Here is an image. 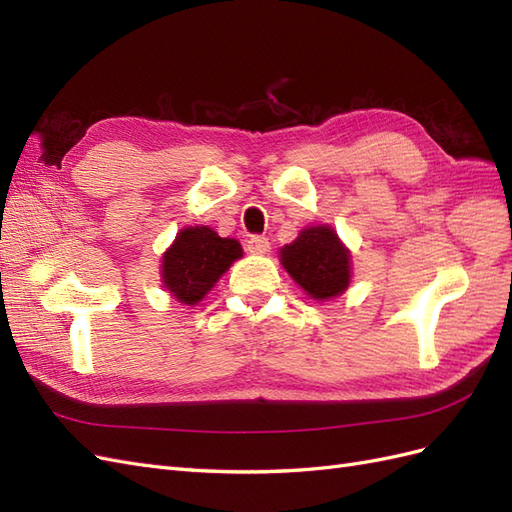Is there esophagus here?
Wrapping results in <instances>:
<instances>
[{
  "label": "esophagus",
  "mask_w": 512,
  "mask_h": 512,
  "mask_svg": "<svg viewBox=\"0 0 512 512\" xmlns=\"http://www.w3.org/2000/svg\"><path fill=\"white\" fill-rule=\"evenodd\" d=\"M246 248H248V253H253V255H266L270 251V242L264 236H253L246 242Z\"/></svg>",
  "instance_id": "1"
}]
</instances>
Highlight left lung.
<instances>
[{
    "mask_svg": "<svg viewBox=\"0 0 512 512\" xmlns=\"http://www.w3.org/2000/svg\"><path fill=\"white\" fill-rule=\"evenodd\" d=\"M279 257L287 274L313 300L337 298L352 283V253L330 225L304 227Z\"/></svg>",
    "mask_w": 512,
    "mask_h": 512,
    "instance_id": "left-lung-1",
    "label": "left lung"
}]
</instances>
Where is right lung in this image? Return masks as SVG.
<instances>
[{"mask_svg": "<svg viewBox=\"0 0 512 512\" xmlns=\"http://www.w3.org/2000/svg\"><path fill=\"white\" fill-rule=\"evenodd\" d=\"M242 255L238 240L221 238L208 225L184 227L163 253L160 283L178 302L197 306Z\"/></svg>", "mask_w": 512, "mask_h": 512, "instance_id": "right-lung-1", "label": "right lung"}]
</instances>
